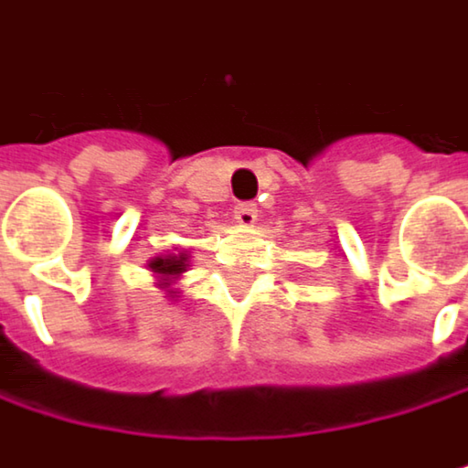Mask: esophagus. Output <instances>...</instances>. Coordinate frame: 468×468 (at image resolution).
<instances>
[{
  "label": "esophagus",
  "instance_id": "1",
  "mask_svg": "<svg viewBox=\"0 0 468 468\" xmlns=\"http://www.w3.org/2000/svg\"><path fill=\"white\" fill-rule=\"evenodd\" d=\"M232 216H236V221H239V224H255V218H258V207H255L252 202H241V205H236V210H232Z\"/></svg>",
  "mask_w": 468,
  "mask_h": 468
}]
</instances>
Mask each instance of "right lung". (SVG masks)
Here are the masks:
<instances>
[{
    "label": "right lung",
    "mask_w": 468,
    "mask_h": 468,
    "mask_svg": "<svg viewBox=\"0 0 468 468\" xmlns=\"http://www.w3.org/2000/svg\"><path fill=\"white\" fill-rule=\"evenodd\" d=\"M152 271L163 274V277H172V274H180L186 271V255H165V258H154L149 263Z\"/></svg>",
    "instance_id": "obj_1"
}]
</instances>
